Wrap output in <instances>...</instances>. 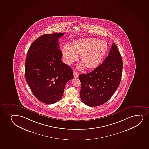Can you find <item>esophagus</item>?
I'll use <instances>...</instances> for the list:
<instances>
[{"label":"esophagus","instance_id":"obj_1","mask_svg":"<svg viewBox=\"0 0 149 149\" xmlns=\"http://www.w3.org/2000/svg\"><path fill=\"white\" fill-rule=\"evenodd\" d=\"M73 74H74V78H77V77H79V74L77 73V72H75V71H74Z\"/></svg>","mask_w":149,"mask_h":149}]
</instances>
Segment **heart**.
<instances>
[{"label": "heart", "instance_id": "b5f03b06", "mask_svg": "<svg viewBox=\"0 0 149 149\" xmlns=\"http://www.w3.org/2000/svg\"><path fill=\"white\" fill-rule=\"evenodd\" d=\"M108 49L106 41L86 38L75 40L72 45L65 44L62 48V53L64 61L68 65L77 61L79 54H81V58L84 63L79 64L77 68L82 70L86 65L88 68H93L99 65Z\"/></svg>", "mask_w": 149, "mask_h": 149}]
</instances>
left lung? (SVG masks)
Returning <instances> with one entry per match:
<instances>
[{
    "label": "left lung",
    "mask_w": 149,
    "mask_h": 149,
    "mask_svg": "<svg viewBox=\"0 0 149 149\" xmlns=\"http://www.w3.org/2000/svg\"><path fill=\"white\" fill-rule=\"evenodd\" d=\"M123 62L116 45L113 43L108 56L93 72L81 74V98L90 107L105 103L113 95L120 84Z\"/></svg>",
    "instance_id": "obj_1"
}]
</instances>
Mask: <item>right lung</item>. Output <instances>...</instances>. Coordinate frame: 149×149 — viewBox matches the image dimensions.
Instances as JSON below:
<instances>
[{
  "label": "right lung",
  "mask_w": 149,
  "mask_h": 149,
  "mask_svg": "<svg viewBox=\"0 0 149 149\" xmlns=\"http://www.w3.org/2000/svg\"><path fill=\"white\" fill-rule=\"evenodd\" d=\"M64 33L45 34L35 40L28 51L25 78L33 94L42 102L53 104L62 98L73 70L62 62L58 39Z\"/></svg>",
  "instance_id": "1"
}]
</instances>
